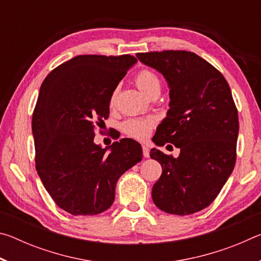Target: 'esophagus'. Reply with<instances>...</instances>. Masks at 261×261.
I'll list each match as a JSON object with an SVG mask.
<instances>
[{"mask_svg":"<svg viewBox=\"0 0 261 261\" xmlns=\"http://www.w3.org/2000/svg\"><path fill=\"white\" fill-rule=\"evenodd\" d=\"M143 154H144V156L145 158H148L149 156V149H148V146L147 145H143Z\"/></svg>","mask_w":261,"mask_h":261,"instance_id":"obj_1","label":"esophagus"}]
</instances>
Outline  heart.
Wrapping results in <instances>:
<instances>
[{"mask_svg": "<svg viewBox=\"0 0 261 261\" xmlns=\"http://www.w3.org/2000/svg\"><path fill=\"white\" fill-rule=\"evenodd\" d=\"M136 84L139 87V90L147 96H151L154 93H160L161 91L160 78H159L155 72L148 69L140 70L137 73ZM115 101H116V90L113 92L109 99V105L112 107L115 105ZM154 124H155V122L151 117L129 118V120L123 123V130L132 138L143 140L147 138L149 134H151Z\"/></svg>", "mask_w": 261, "mask_h": 261, "instance_id": "b5f03b06", "label": "heart"}]
</instances>
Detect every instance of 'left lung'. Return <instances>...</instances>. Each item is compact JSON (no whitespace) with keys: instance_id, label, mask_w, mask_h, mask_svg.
Returning a JSON list of instances; mask_svg holds the SVG:
<instances>
[{"instance_id":"1","label":"left lung","mask_w":261,"mask_h":261,"mask_svg":"<svg viewBox=\"0 0 261 261\" xmlns=\"http://www.w3.org/2000/svg\"><path fill=\"white\" fill-rule=\"evenodd\" d=\"M138 60L158 70L169 87V109L153 141L180 149L178 158L152 148L162 167L153 185L158 208L189 215L206 208L232 173L238 137L237 108L226 78L191 51L138 53Z\"/></svg>"}]
</instances>
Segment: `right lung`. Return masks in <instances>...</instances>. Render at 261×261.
<instances>
[{
	"label": "right lung",
	"instance_id": "obj_1",
	"mask_svg": "<svg viewBox=\"0 0 261 261\" xmlns=\"http://www.w3.org/2000/svg\"><path fill=\"white\" fill-rule=\"evenodd\" d=\"M131 55H79L45 78L32 116L35 168L62 210L95 215L115 199L118 178L141 161L143 149L130 138L102 148L94 126L109 116V99L127 70Z\"/></svg>",
	"mask_w": 261,
	"mask_h": 261
}]
</instances>
